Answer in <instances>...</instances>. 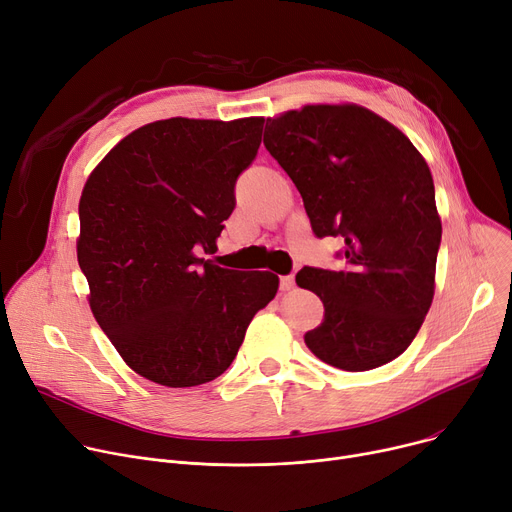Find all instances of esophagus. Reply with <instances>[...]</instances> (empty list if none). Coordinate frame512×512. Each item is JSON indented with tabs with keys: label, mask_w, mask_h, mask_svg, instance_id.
Segmentation results:
<instances>
[{
	"label": "esophagus",
	"mask_w": 512,
	"mask_h": 512,
	"mask_svg": "<svg viewBox=\"0 0 512 512\" xmlns=\"http://www.w3.org/2000/svg\"><path fill=\"white\" fill-rule=\"evenodd\" d=\"M293 285H295V277H293V275H283V277H279V287H281V291H289V289H293Z\"/></svg>",
	"instance_id": "obj_1"
}]
</instances>
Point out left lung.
Listing matches in <instances>:
<instances>
[{
  "label": "left lung",
  "instance_id": "1",
  "mask_svg": "<svg viewBox=\"0 0 512 512\" xmlns=\"http://www.w3.org/2000/svg\"><path fill=\"white\" fill-rule=\"evenodd\" d=\"M264 146L302 194L314 235L345 244L339 270L304 266L295 277L324 304L306 345L347 372L393 362L434 297L442 225L428 163L401 130L357 105L266 119Z\"/></svg>",
  "mask_w": 512,
  "mask_h": 512
}]
</instances>
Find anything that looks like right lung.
Returning a JSON list of instances; mask_svg holds the SVG:
<instances>
[{"mask_svg": "<svg viewBox=\"0 0 512 512\" xmlns=\"http://www.w3.org/2000/svg\"><path fill=\"white\" fill-rule=\"evenodd\" d=\"M262 117H171L138 128L90 173L78 215V264L103 333L146 380L171 388L221 376L273 273L229 270L215 254L235 182L256 159Z\"/></svg>", "mask_w": 512, "mask_h": 512, "instance_id": "obj_1", "label": "right lung"}]
</instances>
